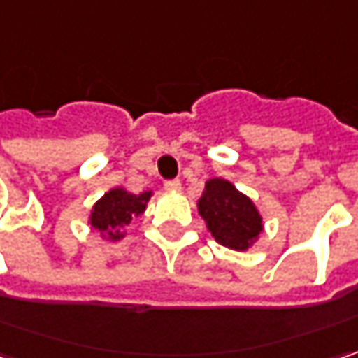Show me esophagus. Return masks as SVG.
I'll list each match as a JSON object with an SVG mask.
<instances>
[{
    "label": "esophagus",
    "mask_w": 358,
    "mask_h": 358,
    "mask_svg": "<svg viewBox=\"0 0 358 358\" xmlns=\"http://www.w3.org/2000/svg\"><path fill=\"white\" fill-rule=\"evenodd\" d=\"M164 188H166L168 192H180L182 184H180V180H166V182H164Z\"/></svg>",
    "instance_id": "obj_1"
}]
</instances>
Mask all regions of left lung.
Returning a JSON list of instances; mask_svg holds the SVG:
<instances>
[{
  "label": "left lung",
  "mask_w": 358,
  "mask_h": 358,
  "mask_svg": "<svg viewBox=\"0 0 358 358\" xmlns=\"http://www.w3.org/2000/svg\"><path fill=\"white\" fill-rule=\"evenodd\" d=\"M198 212L216 242L232 250H248L262 232V216L255 202L228 180L206 182L198 200Z\"/></svg>",
  "instance_id": "obj_1"
}]
</instances>
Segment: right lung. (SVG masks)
<instances>
[{"label":"right lung","instance_id":"1","mask_svg":"<svg viewBox=\"0 0 358 358\" xmlns=\"http://www.w3.org/2000/svg\"><path fill=\"white\" fill-rule=\"evenodd\" d=\"M152 192L132 194L124 188H112L94 204L90 214V224L108 241L124 238V228L132 222L134 216H140L148 204Z\"/></svg>","mask_w":358,"mask_h":358}]
</instances>
